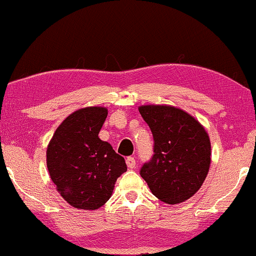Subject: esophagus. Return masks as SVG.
Returning a JSON list of instances; mask_svg holds the SVG:
<instances>
[{
    "instance_id": "34e87169",
    "label": "esophagus",
    "mask_w": 256,
    "mask_h": 256,
    "mask_svg": "<svg viewBox=\"0 0 256 256\" xmlns=\"http://www.w3.org/2000/svg\"><path fill=\"white\" fill-rule=\"evenodd\" d=\"M126 164H127L129 170L136 168V158H132V156H129V158H126Z\"/></svg>"
}]
</instances>
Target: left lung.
<instances>
[{"label":"left lung","instance_id":"1","mask_svg":"<svg viewBox=\"0 0 256 256\" xmlns=\"http://www.w3.org/2000/svg\"><path fill=\"white\" fill-rule=\"evenodd\" d=\"M139 112L155 142L152 158L142 164L140 176L161 202H186L199 190L210 168L211 144L205 128L173 106L145 105Z\"/></svg>","mask_w":256,"mask_h":256}]
</instances>
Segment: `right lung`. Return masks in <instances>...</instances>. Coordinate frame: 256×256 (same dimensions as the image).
Masks as SVG:
<instances>
[{"label": "right lung", "mask_w": 256, "mask_h": 256, "mask_svg": "<svg viewBox=\"0 0 256 256\" xmlns=\"http://www.w3.org/2000/svg\"><path fill=\"white\" fill-rule=\"evenodd\" d=\"M105 107H84L58 126L48 142L46 164L52 182L73 208L96 210L111 198L114 183L127 171L124 158L98 138Z\"/></svg>", "instance_id": "obj_1"}]
</instances>
